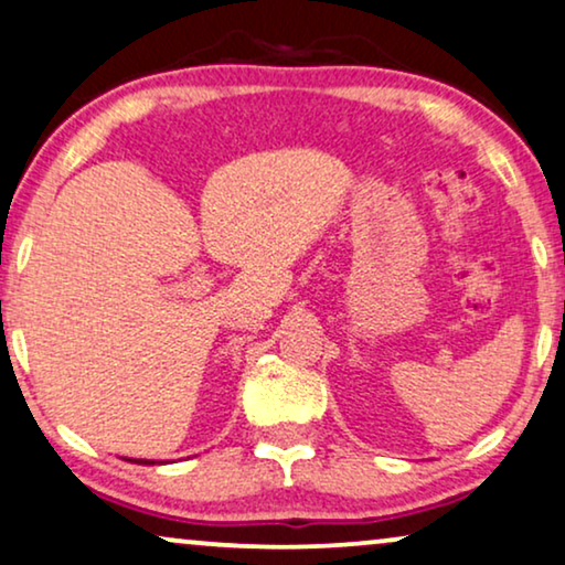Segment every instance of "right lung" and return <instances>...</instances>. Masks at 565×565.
<instances>
[{"label": "right lung", "instance_id": "obj_1", "mask_svg": "<svg viewBox=\"0 0 565 565\" xmlns=\"http://www.w3.org/2000/svg\"><path fill=\"white\" fill-rule=\"evenodd\" d=\"M134 462H139V465H154V462H149V460H134Z\"/></svg>", "mask_w": 565, "mask_h": 565}]
</instances>
